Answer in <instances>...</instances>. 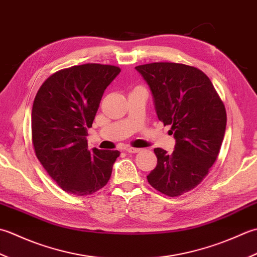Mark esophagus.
Wrapping results in <instances>:
<instances>
[{
	"instance_id": "34e87169",
	"label": "esophagus",
	"mask_w": 257,
	"mask_h": 257,
	"mask_svg": "<svg viewBox=\"0 0 257 257\" xmlns=\"http://www.w3.org/2000/svg\"><path fill=\"white\" fill-rule=\"evenodd\" d=\"M142 151V149H136V148H125V152H127V153H139V152Z\"/></svg>"
}]
</instances>
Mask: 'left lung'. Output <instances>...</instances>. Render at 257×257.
<instances>
[{"label": "left lung", "mask_w": 257, "mask_h": 257, "mask_svg": "<svg viewBox=\"0 0 257 257\" xmlns=\"http://www.w3.org/2000/svg\"><path fill=\"white\" fill-rule=\"evenodd\" d=\"M153 94L155 111L176 144L172 154L154 149L158 165L148 175L155 190L175 197L193 190L215 163L226 128V111L205 73L180 63L135 67Z\"/></svg>", "instance_id": "obj_1"}]
</instances>
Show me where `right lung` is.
I'll return each instance as SVG.
<instances>
[{"instance_id": "right-lung-1", "label": "right lung", "mask_w": 257, "mask_h": 257, "mask_svg": "<svg viewBox=\"0 0 257 257\" xmlns=\"http://www.w3.org/2000/svg\"><path fill=\"white\" fill-rule=\"evenodd\" d=\"M121 72L114 65H76L52 74L36 93L32 107L35 155L63 191L93 194L107 184L118 151L87 149L105 88Z\"/></svg>"}]
</instances>
